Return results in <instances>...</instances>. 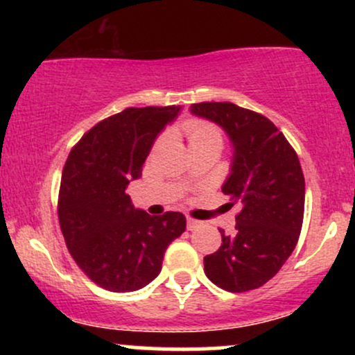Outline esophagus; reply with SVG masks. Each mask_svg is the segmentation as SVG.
<instances>
[{
  "label": "esophagus",
  "mask_w": 355,
  "mask_h": 355,
  "mask_svg": "<svg viewBox=\"0 0 355 355\" xmlns=\"http://www.w3.org/2000/svg\"><path fill=\"white\" fill-rule=\"evenodd\" d=\"M200 220L197 218H191V217H187V229L189 230H195L197 227H200Z\"/></svg>",
  "instance_id": "1"
}]
</instances>
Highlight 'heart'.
Wrapping results in <instances>:
<instances>
[{"label":"heart","mask_w":355,"mask_h":355,"mask_svg":"<svg viewBox=\"0 0 355 355\" xmlns=\"http://www.w3.org/2000/svg\"><path fill=\"white\" fill-rule=\"evenodd\" d=\"M183 130H185L190 146L210 144V141L222 145L223 141L222 130L215 123H211V121L202 120V118H190V120H187L185 125H183Z\"/></svg>","instance_id":"1"}]
</instances>
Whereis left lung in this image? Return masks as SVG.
Returning <instances> with one entry per match:
<instances>
[{
    "label": "left lung",
    "mask_w": 355,
    "mask_h": 355,
    "mask_svg": "<svg viewBox=\"0 0 355 355\" xmlns=\"http://www.w3.org/2000/svg\"><path fill=\"white\" fill-rule=\"evenodd\" d=\"M191 113L222 126L234 144L232 173L222 187L239 203L234 235L203 259L205 275L227 292H248L274 277L297 245L305 180L295 150L267 116L230 101H202Z\"/></svg>",
    "instance_id": "left-lung-1"
}]
</instances>
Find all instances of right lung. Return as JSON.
Returning <instances> with one entry per match:
<instances>
[{"instance_id": "1", "label": "right lung", "mask_w": 355, "mask_h": 355, "mask_svg": "<svg viewBox=\"0 0 355 355\" xmlns=\"http://www.w3.org/2000/svg\"><path fill=\"white\" fill-rule=\"evenodd\" d=\"M180 107L126 108L89 128L71 148L58 193L60 229L89 280L133 292L160 274L166 247L185 232L180 211L148 215L125 193L155 138Z\"/></svg>"}]
</instances>
